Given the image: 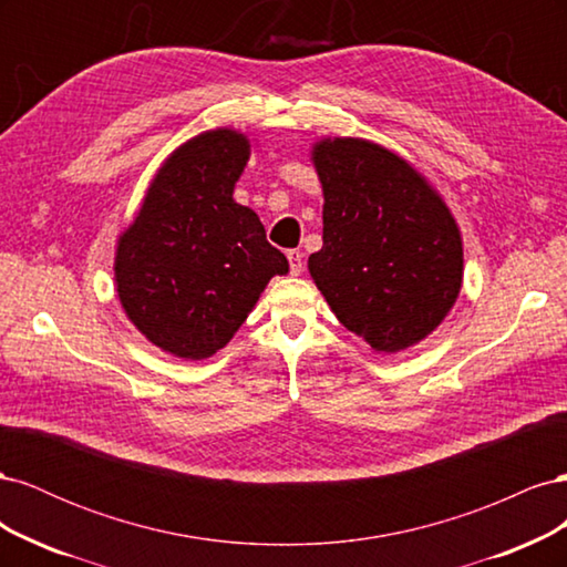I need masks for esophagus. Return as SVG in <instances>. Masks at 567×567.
I'll return each instance as SVG.
<instances>
[{"instance_id":"esophagus-1","label":"esophagus","mask_w":567,"mask_h":567,"mask_svg":"<svg viewBox=\"0 0 567 567\" xmlns=\"http://www.w3.org/2000/svg\"><path fill=\"white\" fill-rule=\"evenodd\" d=\"M288 265H290V274H300L305 269V260H302V252L300 250H288Z\"/></svg>"}]
</instances>
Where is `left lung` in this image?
<instances>
[{"label": "left lung", "instance_id": "1", "mask_svg": "<svg viewBox=\"0 0 567 567\" xmlns=\"http://www.w3.org/2000/svg\"><path fill=\"white\" fill-rule=\"evenodd\" d=\"M323 186V246L310 274L348 331L400 352L447 317L461 290L456 221L400 156L362 140L315 146Z\"/></svg>", "mask_w": 567, "mask_h": 567}]
</instances>
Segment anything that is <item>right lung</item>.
I'll list each match as a JSON object with an SVG mask.
<instances>
[{
	"mask_svg": "<svg viewBox=\"0 0 567 567\" xmlns=\"http://www.w3.org/2000/svg\"><path fill=\"white\" fill-rule=\"evenodd\" d=\"M246 161L248 140L231 130L186 142L161 167L134 225L120 236V302L165 352L215 354L274 274L288 271L260 217L231 198Z\"/></svg>",
	"mask_w": 567,
	"mask_h": 567,
	"instance_id": "right-lung-1",
	"label": "right lung"
}]
</instances>
